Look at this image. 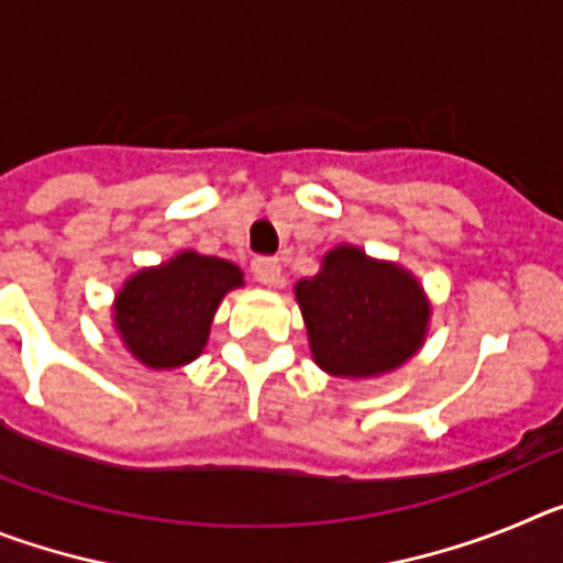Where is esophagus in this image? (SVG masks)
Segmentation results:
<instances>
[{
  "mask_svg": "<svg viewBox=\"0 0 563 563\" xmlns=\"http://www.w3.org/2000/svg\"><path fill=\"white\" fill-rule=\"evenodd\" d=\"M251 271L258 285L265 287H278L285 282V273H282V262L278 258H253Z\"/></svg>",
  "mask_w": 563,
  "mask_h": 563,
  "instance_id": "esophagus-1",
  "label": "esophagus"
}]
</instances>
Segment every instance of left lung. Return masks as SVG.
Wrapping results in <instances>:
<instances>
[{"instance_id": "obj_1", "label": "left lung", "mask_w": 563, "mask_h": 563, "mask_svg": "<svg viewBox=\"0 0 563 563\" xmlns=\"http://www.w3.org/2000/svg\"><path fill=\"white\" fill-rule=\"evenodd\" d=\"M321 372L366 380L400 369L429 335L431 301L420 278L389 258L341 242L321 258L316 276L292 287Z\"/></svg>"}]
</instances>
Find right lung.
<instances>
[{
    "mask_svg": "<svg viewBox=\"0 0 563 563\" xmlns=\"http://www.w3.org/2000/svg\"><path fill=\"white\" fill-rule=\"evenodd\" d=\"M239 287H245V273L233 262L180 251L123 282L112 301V327L146 369H180L202 355L222 298Z\"/></svg>",
    "mask_w": 563,
    "mask_h": 563,
    "instance_id": "right-lung-1",
    "label": "right lung"
}]
</instances>
